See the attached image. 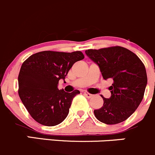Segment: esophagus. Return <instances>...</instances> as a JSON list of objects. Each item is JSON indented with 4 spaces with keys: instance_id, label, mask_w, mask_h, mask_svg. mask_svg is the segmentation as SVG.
Masks as SVG:
<instances>
[{
    "instance_id": "obj_1",
    "label": "esophagus",
    "mask_w": 155,
    "mask_h": 155,
    "mask_svg": "<svg viewBox=\"0 0 155 155\" xmlns=\"http://www.w3.org/2000/svg\"><path fill=\"white\" fill-rule=\"evenodd\" d=\"M84 95H85L87 98H91L92 97H93V94H91L88 93V92H87V91L84 92Z\"/></svg>"
}]
</instances>
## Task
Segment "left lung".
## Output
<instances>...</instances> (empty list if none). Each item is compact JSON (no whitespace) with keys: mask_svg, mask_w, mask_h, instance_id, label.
Masks as SVG:
<instances>
[{"mask_svg":"<svg viewBox=\"0 0 155 155\" xmlns=\"http://www.w3.org/2000/svg\"><path fill=\"white\" fill-rule=\"evenodd\" d=\"M85 54L99 66L104 79L113 80L111 97L94 111L97 119L115 124L127 119L143 101L147 85L145 65L138 56L121 46L87 49Z\"/></svg>","mask_w":155,"mask_h":155,"instance_id":"8db88e82","label":"left lung"}]
</instances>
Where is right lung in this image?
<instances>
[{"label": "right lung", "instance_id": "right-lung-1", "mask_svg": "<svg viewBox=\"0 0 155 155\" xmlns=\"http://www.w3.org/2000/svg\"><path fill=\"white\" fill-rule=\"evenodd\" d=\"M82 51H43L23 62L18 77V95L31 116L45 126H55L68 116L72 101L80 93L59 90L73 64L82 60Z\"/></svg>", "mask_w": 155, "mask_h": 155}]
</instances>
